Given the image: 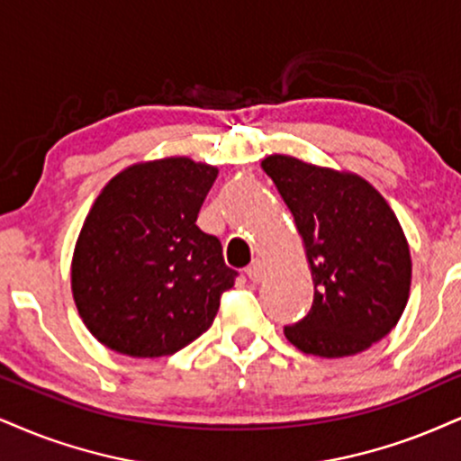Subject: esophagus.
<instances>
[{
	"mask_svg": "<svg viewBox=\"0 0 461 461\" xmlns=\"http://www.w3.org/2000/svg\"><path fill=\"white\" fill-rule=\"evenodd\" d=\"M246 276H248L252 282H260V280H263V277H265V265L260 263V260H254V263L249 265L248 269H246Z\"/></svg>",
	"mask_w": 461,
	"mask_h": 461,
	"instance_id": "obj_1",
	"label": "esophagus"
}]
</instances>
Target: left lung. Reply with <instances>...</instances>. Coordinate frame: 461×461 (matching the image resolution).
<instances>
[{
    "mask_svg": "<svg viewBox=\"0 0 461 461\" xmlns=\"http://www.w3.org/2000/svg\"><path fill=\"white\" fill-rule=\"evenodd\" d=\"M274 179L305 243L314 301L284 327L305 355L348 357L367 350L397 325L411 294V252L383 196L357 175L269 156Z\"/></svg>",
    "mask_w": 461,
    "mask_h": 461,
    "instance_id": "obj_1",
    "label": "left lung"
}]
</instances>
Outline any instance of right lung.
<instances>
[{"mask_svg": "<svg viewBox=\"0 0 461 461\" xmlns=\"http://www.w3.org/2000/svg\"><path fill=\"white\" fill-rule=\"evenodd\" d=\"M218 168L187 158L136 164L102 190L72 260L83 322L106 348L164 357L212 327L235 286L218 237L196 226Z\"/></svg>", "mask_w": 461, "mask_h": 461, "instance_id": "right-lung-1", "label": "right lung"}]
</instances>
